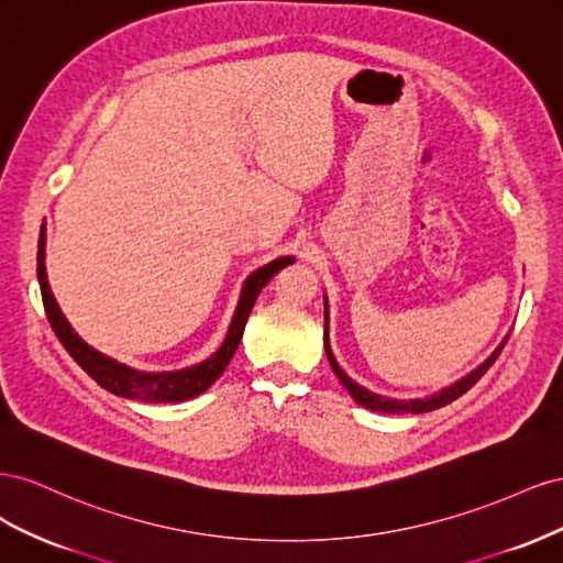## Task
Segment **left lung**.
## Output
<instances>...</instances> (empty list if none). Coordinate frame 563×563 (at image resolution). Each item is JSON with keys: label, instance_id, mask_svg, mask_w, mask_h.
Wrapping results in <instances>:
<instances>
[{"label": "left lung", "instance_id": "left-lung-1", "mask_svg": "<svg viewBox=\"0 0 563 563\" xmlns=\"http://www.w3.org/2000/svg\"><path fill=\"white\" fill-rule=\"evenodd\" d=\"M507 338H509V333L500 340V345L493 350L486 360L476 366V368H472L467 376H463V378H457L455 383H451L449 387H441L439 391H434V395H428V397H422V399H389V397H383V395H376V391H371L368 387H364V385H360L356 380H352L347 373L340 368V364H338V360H335V354H333V350H331V343H329V298L323 296V347H327V356H329V362H331V366H333V371H335V376H338V380L345 385V389L350 391V397L360 404V406H364V408H371V411H380V413H428V411H434V408H441V406H446V404H451V401H455L457 397H463L465 391L479 380L484 373L490 368V364L498 360V354L503 352V347H505V343H507Z\"/></svg>", "mask_w": 563, "mask_h": 563}]
</instances>
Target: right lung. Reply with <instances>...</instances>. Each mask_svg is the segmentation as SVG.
Returning <instances> with one entry per match:
<instances>
[{
  "label": "right lung",
  "instance_id": "obj_1",
  "mask_svg": "<svg viewBox=\"0 0 563 563\" xmlns=\"http://www.w3.org/2000/svg\"><path fill=\"white\" fill-rule=\"evenodd\" d=\"M296 263L294 255H282L277 261H269L267 265L253 269L251 275L244 279L240 300H236V308L230 321L228 335L209 360H203L199 364L185 366L178 371H141L126 366L122 362L112 360V356L98 352L91 347L87 340H81L79 333L73 329V323L65 319L63 310L58 308V302L51 294L48 277H46V228L42 225L40 232V251H37V277H40V288H42V300H44V310L48 317L51 329L58 335L63 347L70 352L73 360L89 373V376L108 391L117 397L133 399V401H145V404H176V401H187L192 397H199L201 391H207L228 368L232 354L240 347V340L244 335L246 319L253 310L255 298L263 291V286L277 275L279 269L286 265Z\"/></svg>",
  "mask_w": 563,
  "mask_h": 563
}]
</instances>
